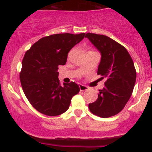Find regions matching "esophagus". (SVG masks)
Returning <instances> with one entry per match:
<instances>
[{
    "label": "esophagus",
    "mask_w": 152,
    "mask_h": 152,
    "mask_svg": "<svg viewBox=\"0 0 152 152\" xmlns=\"http://www.w3.org/2000/svg\"><path fill=\"white\" fill-rule=\"evenodd\" d=\"M79 89H80L81 91H85V90H88L89 87L83 85H79Z\"/></svg>",
    "instance_id": "34e87169"
}]
</instances>
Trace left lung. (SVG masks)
I'll return each mask as SVG.
<instances>
[{
  "label": "left lung",
  "instance_id": "1",
  "mask_svg": "<svg viewBox=\"0 0 152 152\" xmlns=\"http://www.w3.org/2000/svg\"><path fill=\"white\" fill-rule=\"evenodd\" d=\"M85 37L102 53L98 75L107 79L97 100L89 104V110L101 118L115 115L124 108L132 93L136 81L134 62L126 49L109 37L87 33Z\"/></svg>",
  "mask_w": 152,
  "mask_h": 152
}]
</instances>
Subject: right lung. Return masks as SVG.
<instances>
[{
	"mask_svg": "<svg viewBox=\"0 0 152 152\" xmlns=\"http://www.w3.org/2000/svg\"><path fill=\"white\" fill-rule=\"evenodd\" d=\"M85 36V33L52 34L41 38L26 52L20 79L27 99L38 112L48 116L62 114L79 93L75 82L61 86L57 70L65 65L70 49Z\"/></svg>",
	"mask_w": 152,
	"mask_h": 152,
	"instance_id": "obj_1",
	"label": "right lung"
}]
</instances>
